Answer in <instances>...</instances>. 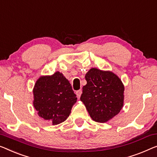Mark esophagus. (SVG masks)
<instances>
[{
	"label": "esophagus",
	"mask_w": 157,
	"mask_h": 157,
	"mask_svg": "<svg viewBox=\"0 0 157 157\" xmlns=\"http://www.w3.org/2000/svg\"><path fill=\"white\" fill-rule=\"evenodd\" d=\"M82 90H79L76 92V94H77V97H78V99H79L80 98V96L82 94Z\"/></svg>",
	"instance_id": "1"
}]
</instances>
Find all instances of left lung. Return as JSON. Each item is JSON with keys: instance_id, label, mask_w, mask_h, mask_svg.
Here are the masks:
<instances>
[{"instance_id": "obj_1", "label": "left lung", "mask_w": 157, "mask_h": 157, "mask_svg": "<svg viewBox=\"0 0 157 157\" xmlns=\"http://www.w3.org/2000/svg\"><path fill=\"white\" fill-rule=\"evenodd\" d=\"M80 100L93 121L106 123L116 116L123 106L124 85L111 71L91 68L85 75Z\"/></svg>"}]
</instances>
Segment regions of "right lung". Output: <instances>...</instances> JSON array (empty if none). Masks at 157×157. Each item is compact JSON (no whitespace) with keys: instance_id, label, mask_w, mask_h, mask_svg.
Segmentation results:
<instances>
[{"instance_id":"obj_1","label":"right lung","mask_w":157,"mask_h":157,"mask_svg":"<svg viewBox=\"0 0 157 157\" xmlns=\"http://www.w3.org/2000/svg\"><path fill=\"white\" fill-rule=\"evenodd\" d=\"M33 94V105L38 115L53 125L68 118L78 99L69 81L60 72L40 77L34 85Z\"/></svg>"}]
</instances>
